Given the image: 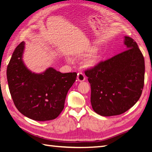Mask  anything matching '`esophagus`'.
I'll use <instances>...</instances> for the list:
<instances>
[{
	"mask_svg": "<svg viewBox=\"0 0 152 152\" xmlns=\"http://www.w3.org/2000/svg\"><path fill=\"white\" fill-rule=\"evenodd\" d=\"M85 75L82 73H79L77 75V80L79 82H83L85 80Z\"/></svg>",
	"mask_w": 152,
	"mask_h": 152,
	"instance_id": "34e87169",
	"label": "esophagus"
}]
</instances>
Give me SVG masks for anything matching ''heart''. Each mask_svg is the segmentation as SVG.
Here are the masks:
<instances>
[{
    "label": "heart",
    "instance_id": "b5f03b06",
    "mask_svg": "<svg viewBox=\"0 0 152 152\" xmlns=\"http://www.w3.org/2000/svg\"><path fill=\"white\" fill-rule=\"evenodd\" d=\"M100 53L98 50L94 52L93 54L89 57H87L84 61V65L86 67H93L98 62L99 59H100ZM70 60V59H68Z\"/></svg>",
    "mask_w": 152,
    "mask_h": 152
}]
</instances>
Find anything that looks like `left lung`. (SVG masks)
Returning a JSON list of instances; mask_svg holds the SVG:
<instances>
[{
	"instance_id": "obj_1",
	"label": "left lung",
	"mask_w": 152,
	"mask_h": 152,
	"mask_svg": "<svg viewBox=\"0 0 152 152\" xmlns=\"http://www.w3.org/2000/svg\"><path fill=\"white\" fill-rule=\"evenodd\" d=\"M127 50L85 71L91 103L102 116L126 112L139 100L144 86L145 59L134 39L124 37Z\"/></svg>"
}]
</instances>
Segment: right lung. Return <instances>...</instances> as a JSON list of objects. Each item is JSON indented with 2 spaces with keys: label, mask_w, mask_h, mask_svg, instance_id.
I'll return each mask as SVG.
<instances>
[{
  "label": "right lung",
  "mask_w": 152,
  "mask_h": 152,
  "mask_svg": "<svg viewBox=\"0 0 152 152\" xmlns=\"http://www.w3.org/2000/svg\"><path fill=\"white\" fill-rule=\"evenodd\" d=\"M24 49L22 42L7 65V79L13 102L18 111L32 120H53L63 111L77 73H62L52 67L41 73L31 72L23 61Z\"/></svg>",
  "instance_id": "add662e5"
}]
</instances>
